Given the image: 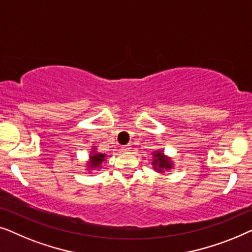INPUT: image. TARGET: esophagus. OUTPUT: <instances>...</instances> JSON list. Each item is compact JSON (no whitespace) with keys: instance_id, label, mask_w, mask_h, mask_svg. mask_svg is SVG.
Segmentation results:
<instances>
[{"instance_id":"esophagus-1","label":"esophagus","mask_w":252,"mask_h":252,"mask_svg":"<svg viewBox=\"0 0 252 252\" xmlns=\"http://www.w3.org/2000/svg\"><path fill=\"white\" fill-rule=\"evenodd\" d=\"M121 150H122V152H125V153H129V152L131 151V147L127 146V145H126V146H123Z\"/></svg>"}]
</instances>
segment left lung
<instances>
[{
    "label": "left lung",
    "mask_w": 252,
    "mask_h": 252,
    "mask_svg": "<svg viewBox=\"0 0 252 252\" xmlns=\"http://www.w3.org/2000/svg\"><path fill=\"white\" fill-rule=\"evenodd\" d=\"M153 161H152V164H153L154 170H157L158 172H163L164 170H169L172 168V162L169 158H166L164 154H163L162 151H157L154 152L153 154Z\"/></svg>",
    "instance_id": "left-lung-1"
}]
</instances>
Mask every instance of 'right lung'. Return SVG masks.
Returning <instances> with one entry per match:
<instances>
[{
  "instance_id": "right-lung-1",
  "label": "right lung",
  "mask_w": 252,
  "mask_h": 252,
  "mask_svg": "<svg viewBox=\"0 0 252 252\" xmlns=\"http://www.w3.org/2000/svg\"><path fill=\"white\" fill-rule=\"evenodd\" d=\"M106 158V154H100L97 153V151H92V153L90 155V161L88 166L91 169H99L102 164V162L105 161Z\"/></svg>"
}]
</instances>
